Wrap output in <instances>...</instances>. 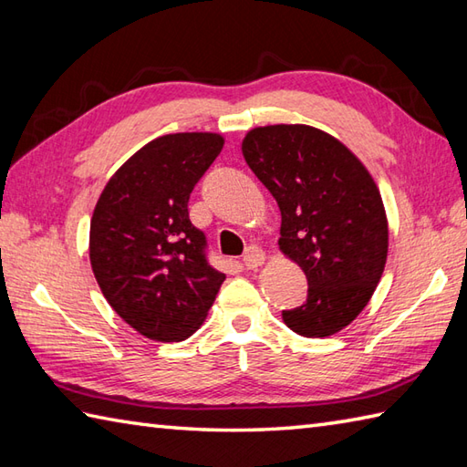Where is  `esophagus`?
<instances>
[{
	"label": "esophagus",
	"mask_w": 467,
	"mask_h": 467,
	"mask_svg": "<svg viewBox=\"0 0 467 467\" xmlns=\"http://www.w3.org/2000/svg\"><path fill=\"white\" fill-rule=\"evenodd\" d=\"M264 260H265V254L257 245H252V247H247L245 255L242 257V264L245 265V269H254L257 265H262Z\"/></svg>",
	"instance_id": "1"
}]
</instances>
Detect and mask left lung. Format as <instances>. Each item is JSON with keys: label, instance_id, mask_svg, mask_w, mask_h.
<instances>
[{"label": "left lung", "instance_id": "8db88e82", "mask_svg": "<svg viewBox=\"0 0 467 467\" xmlns=\"http://www.w3.org/2000/svg\"><path fill=\"white\" fill-rule=\"evenodd\" d=\"M242 151L282 212L279 250L306 272L307 299L284 309L289 329L326 337L369 302L388 255V220L368 170L336 138L309 126H265Z\"/></svg>", "mask_w": 467, "mask_h": 467}]
</instances>
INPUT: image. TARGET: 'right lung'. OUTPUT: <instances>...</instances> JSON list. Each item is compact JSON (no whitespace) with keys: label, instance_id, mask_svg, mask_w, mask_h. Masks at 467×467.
Wrapping results in <instances>:
<instances>
[{"label":"right lung","instance_id":"right-lung-1","mask_svg":"<svg viewBox=\"0 0 467 467\" xmlns=\"http://www.w3.org/2000/svg\"><path fill=\"white\" fill-rule=\"evenodd\" d=\"M223 148L217 133H170L113 173L89 225L93 275L126 324L155 341L198 329L225 274L207 260V237L190 222L195 183Z\"/></svg>","mask_w":467,"mask_h":467}]
</instances>
